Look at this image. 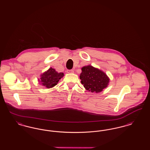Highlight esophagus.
<instances>
[{
    "label": "esophagus",
    "mask_w": 150,
    "mask_h": 150,
    "mask_svg": "<svg viewBox=\"0 0 150 150\" xmlns=\"http://www.w3.org/2000/svg\"><path fill=\"white\" fill-rule=\"evenodd\" d=\"M67 73H74V71L73 70H67Z\"/></svg>",
    "instance_id": "obj_1"
}]
</instances>
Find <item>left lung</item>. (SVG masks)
<instances>
[{
  "label": "left lung",
  "instance_id": "obj_1",
  "mask_svg": "<svg viewBox=\"0 0 150 150\" xmlns=\"http://www.w3.org/2000/svg\"><path fill=\"white\" fill-rule=\"evenodd\" d=\"M80 79L86 89L92 93H98L106 88L109 78L106 74L92 66H84L81 69Z\"/></svg>",
  "mask_w": 150,
  "mask_h": 150
}]
</instances>
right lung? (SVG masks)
I'll return each instance as SVG.
<instances>
[{
  "label": "right lung",
  "mask_w": 150,
  "mask_h": 150,
  "mask_svg": "<svg viewBox=\"0 0 150 150\" xmlns=\"http://www.w3.org/2000/svg\"><path fill=\"white\" fill-rule=\"evenodd\" d=\"M64 73H58L54 69L50 68L41 75V82L43 86L50 88L57 85L59 80L64 76Z\"/></svg>",
  "instance_id": "right-lung-1"
}]
</instances>
